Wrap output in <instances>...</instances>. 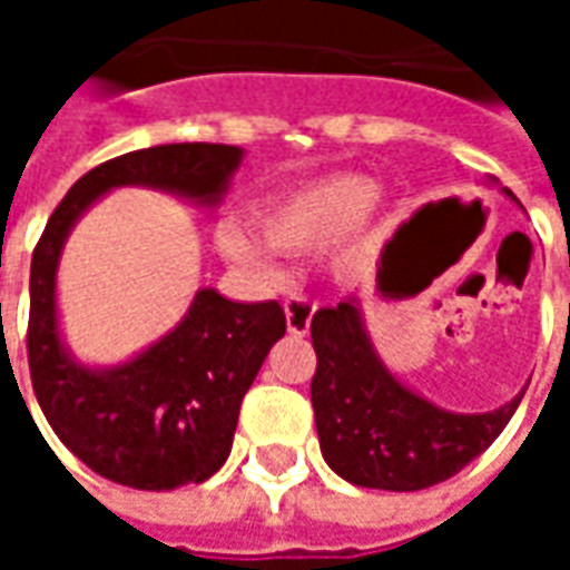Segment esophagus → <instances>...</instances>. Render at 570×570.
Segmentation results:
<instances>
[{
	"label": "esophagus",
	"instance_id": "1",
	"mask_svg": "<svg viewBox=\"0 0 570 570\" xmlns=\"http://www.w3.org/2000/svg\"><path fill=\"white\" fill-rule=\"evenodd\" d=\"M317 311V302H311L308 296H289L284 302L286 330L293 335H305L311 330V317Z\"/></svg>",
	"mask_w": 570,
	"mask_h": 570
}]
</instances>
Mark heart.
Segmentation results:
<instances>
[{
	"label": "heart",
	"mask_w": 570,
	"mask_h": 570,
	"mask_svg": "<svg viewBox=\"0 0 570 570\" xmlns=\"http://www.w3.org/2000/svg\"><path fill=\"white\" fill-rule=\"evenodd\" d=\"M379 210L382 195L363 176H326L262 213V235L240 223H223L216 240L235 265H244L262 277H274L272 249L308 253L326 247L342 234L338 247L333 249V265L338 272H347L372 249Z\"/></svg>",
	"instance_id": "obj_1"
}]
</instances>
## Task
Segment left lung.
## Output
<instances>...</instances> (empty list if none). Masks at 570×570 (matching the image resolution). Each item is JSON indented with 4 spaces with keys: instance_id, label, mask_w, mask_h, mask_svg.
Segmentation results:
<instances>
[{
    "instance_id": "left-lung-1",
    "label": "left lung",
    "mask_w": 570,
    "mask_h": 570,
    "mask_svg": "<svg viewBox=\"0 0 570 570\" xmlns=\"http://www.w3.org/2000/svg\"><path fill=\"white\" fill-rule=\"evenodd\" d=\"M507 195L513 198L510 188ZM311 342L321 452L338 476L363 489L419 491L445 482L501 436L525 394L482 415L433 406L384 370L354 296L311 317Z\"/></svg>"
}]
</instances>
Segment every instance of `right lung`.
Masks as SVG:
<instances>
[{
	"mask_svg": "<svg viewBox=\"0 0 570 570\" xmlns=\"http://www.w3.org/2000/svg\"><path fill=\"white\" fill-rule=\"evenodd\" d=\"M240 155L223 142H170L97 164L57 204L32 249V391L57 440L118 485L167 491L210 479L232 452L240 400L286 333V317L277 302L244 305L200 289L183 323L140 357L116 370H88L69 357L57 330L60 249L81 213L116 186H151L216 204Z\"/></svg>",
	"mask_w": 570,
	"mask_h": 570,
	"instance_id": "1",
	"label": "right lung"
}]
</instances>
